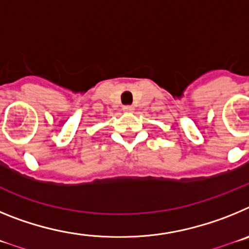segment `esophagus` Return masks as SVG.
I'll return each instance as SVG.
<instances>
[{"label":"esophagus","instance_id":"1","mask_svg":"<svg viewBox=\"0 0 249 249\" xmlns=\"http://www.w3.org/2000/svg\"><path fill=\"white\" fill-rule=\"evenodd\" d=\"M123 112H126V113H132V112H133V107H132V106H123Z\"/></svg>","mask_w":249,"mask_h":249}]
</instances>
